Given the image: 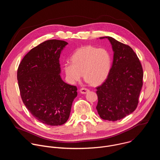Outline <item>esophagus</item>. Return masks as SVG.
I'll use <instances>...</instances> for the list:
<instances>
[{
  "mask_svg": "<svg viewBox=\"0 0 160 160\" xmlns=\"http://www.w3.org/2000/svg\"><path fill=\"white\" fill-rule=\"evenodd\" d=\"M88 91H89V90L88 88H82L80 90V92L82 94H86V93H87L88 92Z\"/></svg>",
  "mask_w": 160,
  "mask_h": 160,
  "instance_id": "1",
  "label": "esophagus"
}]
</instances>
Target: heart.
I'll return each mask as SVG.
<instances>
[{"mask_svg":"<svg viewBox=\"0 0 160 160\" xmlns=\"http://www.w3.org/2000/svg\"><path fill=\"white\" fill-rule=\"evenodd\" d=\"M71 60L72 62L64 64V70L73 83L78 82L83 74L84 79L91 85H99L107 78L111 70V58L105 49L85 46L78 49Z\"/></svg>","mask_w":160,"mask_h":160,"instance_id":"obj_1","label":"heart"}]
</instances>
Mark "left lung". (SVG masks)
Returning <instances> with one entry per match:
<instances>
[{
  "label": "left lung",
  "mask_w": 160,
  "mask_h": 160,
  "mask_svg": "<svg viewBox=\"0 0 160 160\" xmlns=\"http://www.w3.org/2000/svg\"><path fill=\"white\" fill-rule=\"evenodd\" d=\"M113 62L105 82L96 87L99 117L115 122L133 112L138 107L143 85V70L138 56L128 45L111 37Z\"/></svg>",
  "instance_id": "8db88e82"
}]
</instances>
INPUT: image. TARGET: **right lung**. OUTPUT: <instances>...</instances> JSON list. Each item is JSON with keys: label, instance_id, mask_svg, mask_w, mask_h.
Masks as SVG:
<instances>
[{"label": "right lung", "instance_id": "1", "mask_svg": "<svg viewBox=\"0 0 160 160\" xmlns=\"http://www.w3.org/2000/svg\"><path fill=\"white\" fill-rule=\"evenodd\" d=\"M67 44L55 39L45 41L31 49L18 66L22 101L33 117L48 125L65 123L77 96V87L64 82L59 75V59Z\"/></svg>", "mask_w": 160, "mask_h": 160}]
</instances>
